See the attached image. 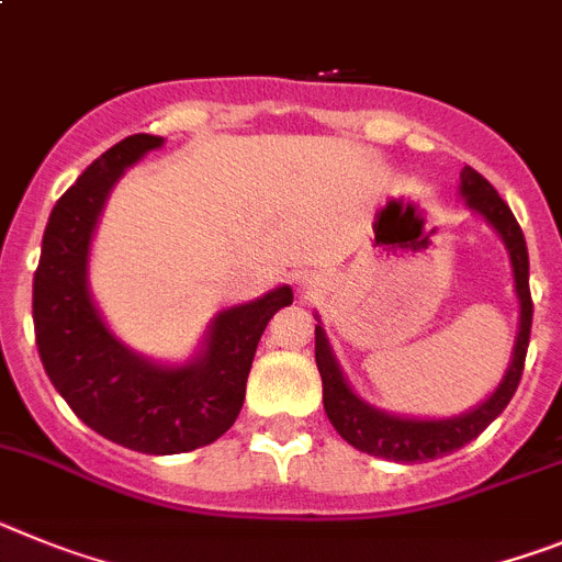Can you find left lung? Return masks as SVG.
I'll return each instance as SVG.
<instances>
[{"instance_id":"1","label":"left lung","mask_w":562,"mask_h":562,"mask_svg":"<svg viewBox=\"0 0 562 562\" xmlns=\"http://www.w3.org/2000/svg\"><path fill=\"white\" fill-rule=\"evenodd\" d=\"M461 194L467 198L470 209L484 214L486 221L495 226V232L504 237L506 248H509V260L512 268H515V291L517 300H520V330H517L512 364L506 370L504 382L497 384L495 393L481 407L467 413V416L443 418V422H416V418L387 416L382 409H373L370 404H364L348 387L334 353H330L325 330L316 325V368H319L322 375L325 413H328L336 432L348 443H353L356 450L368 452V456L402 463H418L461 450L463 443H470L472 438L481 436L504 413V407L515 396L517 384H520V375H524L526 348H529L531 334V311H535L531 308L529 251H526L524 232L517 226L515 214L506 206L504 198L472 166H463L461 169Z\"/></svg>"}]
</instances>
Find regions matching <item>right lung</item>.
I'll use <instances>...</instances> for the list:
<instances>
[{
  "mask_svg": "<svg viewBox=\"0 0 562 562\" xmlns=\"http://www.w3.org/2000/svg\"><path fill=\"white\" fill-rule=\"evenodd\" d=\"M158 135H130L53 206L33 274V328L53 387L99 436L146 456H175L217 441L240 416L254 350L268 319L294 302L282 285L217 314L206 350L183 368H160L106 330L87 291V251L112 183Z\"/></svg>",
  "mask_w": 562,
  "mask_h": 562,
  "instance_id": "right-lung-1",
  "label": "right lung"
}]
</instances>
